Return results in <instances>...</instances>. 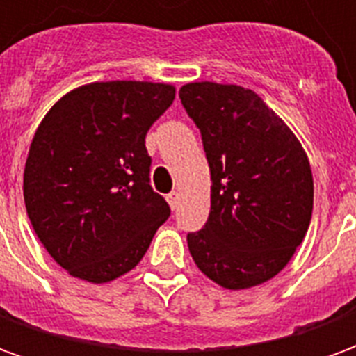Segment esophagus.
<instances>
[{
  "label": "esophagus",
  "mask_w": 356,
  "mask_h": 356,
  "mask_svg": "<svg viewBox=\"0 0 356 356\" xmlns=\"http://www.w3.org/2000/svg\"><path fill=\"white\" fill-rule=\"evenodd\" d=\"M165 200L170 202L171 209H177V206H179V193H175V191H173V193H170V194H168V196H165Z\"/></svg>",
  "instance_id": "obj_1"
}]
</instances>
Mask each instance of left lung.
Instances as JSON below:
<instances>
[{
  "label": "left lung",
  "instance_id": "1",
  "mask_svg": "<svg viewBox=\"0 0 356 356\" xmlns=\"http://www.w3.org/2000/svg\"><path fill=\"white\" fill-rule=\"evenodd\" d=\"M179 99L200 129L211 171V209L186 242L213 282L244 290L290 261L313 216V173L296 135L238 86L186 83Z\"/></svg>",
  "mask_w": 356,
  "mask_h": 356
}]
</instances>
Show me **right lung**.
Instances as JSON below:
<instances>
[{
    "instance_id": "obj_1",
    "label": "right lung",
    "mask_w": 356,
    "mask_h": 356,
    "mask_svg": "<svg viewBox=\"0 0 356 356\" xmlns=\"http://www.w3.org/2000/svg\"><path fill=\"white\" fill-rule=\"evenodd\" d=\"M175 89L101 81L65 95L35 131L24 204L43 248L72 276L108 282L147 254L170 204L150 186L145 137Z\"/></svg>"
}]
</instances>
